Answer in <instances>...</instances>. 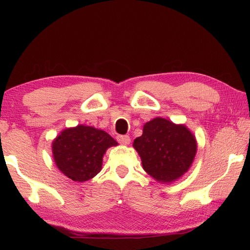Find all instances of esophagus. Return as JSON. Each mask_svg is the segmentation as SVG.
<instances>
[{
	"label": "esophagus",
	"mask_w": 250,
	"mask_h": 250,
	"mask_svg": "<svg viewBox=\"0 0 250 250\" xmlns=\"http://www.w3.org/2000/svg\"><path fill=\"white\" fill-rule=\"evenodd\" d=\"M117 141L119 142V143H121L122 144V145H129V143H130V138H129V135H118L117 137Z\"/></svg>",
	"instance_id": "34e87169"
}]
</instances>
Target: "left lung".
<instances>
[{
	"label": "left lung",
	"instance_id": "1",
	"mask_svg": "<svg viewBox=\"0 0 250 250\" xmlns=\"http://www.w3.org/2000/svg\"><path fill=\"white\" fill-rule=\"evenodd\" d=\"M143 169L161 183H172L190 169L197 142L183 124L155 118L143 127V134L133 142Z\"/></svg>",
	"mask_w": 250,
	"mask_h": 250
}]
</instances>
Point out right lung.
Returning a JSON list of instances; mask_svg holds the SVG:
<instances>
[{"mask_svg":"<svg viewBox=\"0 0 250 250\" xmlns=\"http://www.w3.org/2000/svg\"><path fill=\"white\" fill-rule=\"evenodd\" d=\"M118 143L110 135L92 126L66 128L52 143L57 168L74 181L89 180L102 169L103 155Z\"/></svg>","mask_w":250,"mask_h":250,"instance_id":"obj_1","label":"right lung"}]
</instances>
